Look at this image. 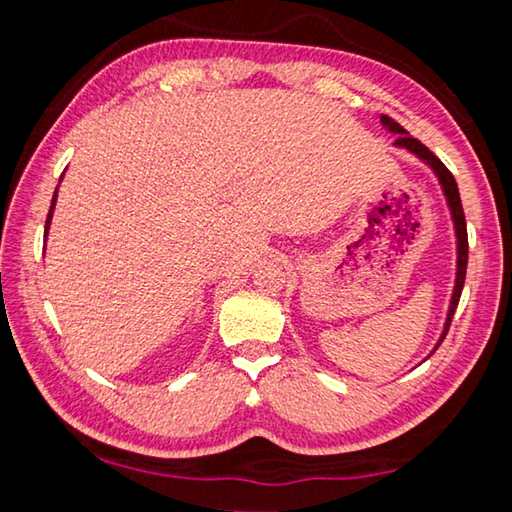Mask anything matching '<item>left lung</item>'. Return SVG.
<instances>
[{"mask_svg": "<svg viewBox=\"0 0 512 512\" xmlns=\"http://www.w3.org/2000/svg\"><path fill=\"white\" fill-rule=\"evenodd\" d=\"M381 124H384L388 131L397 133V140L395 144L402 146V149H409L411 153L418 155L420 160H424L429 164V167L436 171V176L440 180V185H443V192L447 196V203H449V210H452V219H454V228H456V239H458V262H456V287H454V296H452V305H449V314H447V323H445V332L440 336L438 345L443 343V339L449 332V325H452V318H454V311L458 307V300H461V291H463V284H465V271H467V228H465V214H463V205H461V196H458V187H456V180L452 176V171H449L443 162H440L436 155H433L427 146H424L420 140H415L409 133L404 131V128L397 124L395 119H391L388 115L381 117ZM436 345V348H438Z\"/></svg>", "mask_w": 512, "mask_h": 512, "instance_id": "left-lung-1", "label": "left lung"}]
</instances>
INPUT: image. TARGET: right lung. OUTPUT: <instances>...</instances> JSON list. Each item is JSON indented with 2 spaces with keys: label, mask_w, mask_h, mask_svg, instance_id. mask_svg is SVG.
I'll return each instance as SVG.
<instances>
[{
  "label": "right lung",
  "mask_w": 512,
  "mask_h": 512,
  "mask_svg": "<svg viewBox=\"0 0 512 512\" xmlns=\"http://www.w3.org/2000/svg\"><path fill=\"white\" fill-rule=\"evenodd\" d=\"M58 192V189H56ZM56 192H54V201H51V207H49V214H47V225H45V235H47V230H49V223H51V212H54V205H56Z\"/></svg>",
  "instance_id": "right-lung-1"
}]
</instances>
